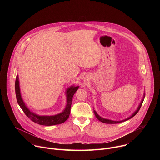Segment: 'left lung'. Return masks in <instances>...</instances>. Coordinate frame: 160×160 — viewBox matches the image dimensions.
Listing matches in <instances>:
<instances>
[{
  "label": "left lung",
  "instance_id": "obj_1",
  "mask_svg": "<svg viewBox=\"0 0 160 160\" xmlns=\"http://www.w3.org/2000/svg\"><path fill=\"white\" fill-rule=\"evenodd\" d=\"M144 97H145V94H144V97H143V99H142V100L141 101V103H140V104H139V107H138V109H137L133 114H132V116H130V117H128V118H126V119H125V120H122V121H112V120H108V119H105V118H102V117H101L96 112V111H95V110H94V115H95V116L96 117V118L100 121V122H102V123H109V124H115V123H121V122H125V121H127V120H129V119H130V118H132V117H133L138 112V111H139V109H140V108H141V106H142V102H143V101H144Z\"/></svg>",
  "mask_w": 160,
  "mask_h": 160
}]
</instances>
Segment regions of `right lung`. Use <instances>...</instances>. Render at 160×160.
Here are the masks:
<instances>
[{
	"label": "right lung",
	"instance_id": "1",
	"mask_svg": "<svg viewBox=\"0 0 160 160\" xmlns=\"http://www.w3.org/2000/svg\"><path fill=\"white\" fill-rule=\"evenodd\" d=\"M79 86H71L66 90V99L67 103L65 109L64 111L56 115L53 116H40L37 114L32 112L26 106L23 100L22 99L20 88H19V78L18 75L16 76V82H15V91H16V96L18 104L23 111L25 115L33 122L38 123L42 125L45 126H51L54 125H58L64 123L67 120L70 116L71 106L72 104L73 97L76 91L78 90Z\"/></svg>",
	"mask_w": 160,
	"mask_h": 160
}]
</instances>
